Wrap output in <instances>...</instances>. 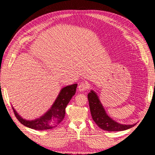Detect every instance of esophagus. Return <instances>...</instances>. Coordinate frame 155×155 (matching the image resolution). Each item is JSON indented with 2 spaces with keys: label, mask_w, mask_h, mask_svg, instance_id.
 I'll return each instance as SVG.
<instances>
[{
  "label": "esophagus",
  "mask_w": 155,
  "mask_h": 155,
  "mask_svg": "<svg viewBox=\"0 0 155 155\" xmlns=\"http://www.w3.org/2000/svg\"><path fill=\"white\" fill-rule=\"evenodd\" d=\"M88 88V85L85 83H81L78 86V90L80 91H83Z\"/></svg>",
  "instance_id": "1"
}]
</instances>
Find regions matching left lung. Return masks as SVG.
I'll list each match as a JSON object with an SVG mask.
<instances>
[{"label":"left lung","mask_w":155,"mask_h":155,"mask_svg":"<svg viewBox=\"0 0 155 155\" xmlns=\"http://www.w3.org/2000/svg\"><path fill=\"white\" fill-rule=\"evenodd\" d=\"M87 98L92 119L101 129L107 131H120L127 130L135 125L120 124L110 117L94 90H91L87 94Z\"/></svg>","instance_id":"obj_1"}]
</instances>
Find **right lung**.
<instances>
[{
    "mask_svg": "<svg viewBox=\"0 0 155 155\" xmlns=\"http://www.w3.org/2000/svg\"><path fill=\"white\" fill-rule=\"evenodd\" d=\"M77 84H72L63 87L51 108L39 118L28 120L22 118L12 107L17 119L25 127L32 129L44 130L57 127L64 120L65 108L77 90Z\"/></svg>",
    "mask_w": 155,
    "mask_h": 155,
    "instance_id": "add662e5",
    "label": "right lung"
}]
</instances>
